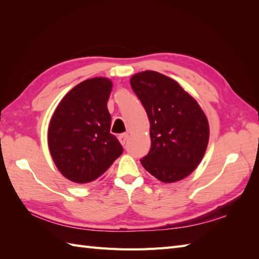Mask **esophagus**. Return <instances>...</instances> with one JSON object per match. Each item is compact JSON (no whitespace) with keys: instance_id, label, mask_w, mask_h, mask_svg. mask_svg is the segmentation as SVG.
I'll use <instances>...</instances> for the list:
<instances>
[{"instance_id":"obj_1","label":"esophagus","mask_w":259,"mask_h":259,"mask_svg":"<svg viewBox=\"0 0 259 259\" xmlns=\"http://www.w3.org/2000/svg\"><path fill=\"white\" fill-rule=\"evenodd\" d=\"M128 138H129V135L128 134H122V135H120L119 136V141H120V144L121 145H124L126 141H128Z\"/></svg>"}]
</instances>
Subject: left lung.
<instances>
[{
	"instance_id": "left-lung-1",
	"label": "left lung",
	"mask_w": 259,
	"mask_h": 259,
	"mask_svg": "<svg viewBox=\"0 0 259 259\" xmlns=\"http://www.w3.org/2000/svg\"><path fill=\"white\" fill-rule=\"evenodd\" d=\"M130 84L150 122L151 148L141 164L164 184L188 177L208 146L205 112L177 81L156 71L134 74Z\"/></svg>"
}]
</instances>
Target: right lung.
Returning <instances> with one entry per match:
<instances>
[{
  "instance_id": "obj_1",
  "label": "right lung",
  "mask_w": 259,
  "mask_h": 259,
  "mask_svg": "<svg viewBox=\"0 0 259 259\" xmlns=\"http://www.w3.org/2000/svg\"><path fill=\"white\" fill-rule=\"evenodd\" d=\"M111 91L112 81L104 76L84 80L62 98L50 120L49 150L59 171L72 183L101 178L122 153L110 134L107 103Z\"/></svg>"
}]
</instances>
